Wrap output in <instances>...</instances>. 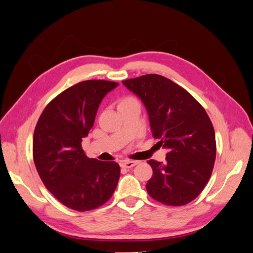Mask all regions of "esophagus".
Masks as SVG:
<instances>
[{"instance_id":"esophagus-1","label":"esophagus","mask_w":253,"mask_h":253,"mask_svg":"<svg viewBox=\"0 0 253 253\" xmlns=\"http://www.w3.org/2000/svg\"><path fill=\"white\" fill-rule=\"evenodd\" d=\"M137 162H133V160H124V162H121L120 166L122 168H126V169H129V168H133L134 166H136Z\"/></svg>"}]
</instances>
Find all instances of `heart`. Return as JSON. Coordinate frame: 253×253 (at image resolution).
<instances>
[{"label": "heart", "mask_w": 253, "mask_h": 253, "mask_svg": "<svg viewBox=\"0 0 253 253\" xmlns=\"http://www.w3.org/2000/svg\"><path fill=\"white\" fill-rule=\"evenodd\" d=\"M126 100H133V99H126Z\"/></svg>", "instance_id": "heart-1"}]
</instances>
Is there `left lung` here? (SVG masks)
<instances>
[{
    "label": "left lung",
    "mask_w": 253,
    "mask_h": 253,
    "mask_svg": "<svg viewBox=\"0 0 253 253\" xmlns=\"http://www.w3.org/2000/svg\"><path fill=\"white\" fill-rule=\"evenodd\" d=\"M140 98L153 137L168 150L165 164L150 159L147 191L157 202L186 205L201 194L216 156L215 133L205 109L188 91L156 74L122 81Z\"/></svg>",
    "instance_id": "left-lung-1"
}]
</instances>
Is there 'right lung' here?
Listing matches in <instances>:
<instances>
[{
  "instance_id": "add662e5",
  "label": "right lung",
  "mask_w": 253,
  "mask_h": 253,
  "mask_svg": "<svg viewBox=\"0 0 253 253\" xmlns=\"http://www.w3.org/2000/svg\"><path fill=\"white\" fill-rule=\"evenodd\" d=\"M118 83L87 80L71 86L48 103L38 120L34 162L43 183L67 208H98L112 197L120 176L115 162L88 158L82 138L93 127L102 99Z\"/></svg>"
}]
</instances>
